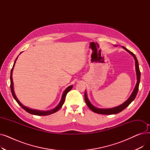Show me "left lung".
Instances as JSON below:
<instances>
[{
	"instance_id": "1",
	"label": "left lung",
	"mask_w": 150,
	"mask_h": 150,
	"mask_svg": "<svg viewBox=\"0 0 150 150\" xmlns=\"http://www.w3.org/2000/svg\"><path fill=\"white\" fill-rule=\"evenodd\" d=\"M116 46V45H115ZM123 48L126 50L129 53H130L132 56L133 57L134 59L135 60V67H136V76H137V83L136 84V86L134 89L132 93L131 94L130 97L128 98L127 101H125L124 103L119 106L112 108H108V109H102V108H96V106H94L89 101L88 99V96H87V92L85 91L84 93V99L86 104H87L88 106L90 108L91 110L94 112L97 113V114H105V115H111V114H116L117 113H119L121 111H122L124 109H125L131 103V102L135 99L137 93L139 90V86L140 83V72L139 70V63L136 57L135 56V54L129 50H128L127 49H126L125 47H122Z\"/></svg>"
}]
</instances>
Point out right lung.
<instances>
[{"mask_svg":"<svg viewBox=\"0 0 150 150\" xmlns=\"http://www.w3.org/2000/svg\"><path fill=\"white\" fill-rule=\"evenodd\" d=\"M22 53V52H21ZM20 53V54H21ZM18 57L16 58V59L14 62V64H13V68L11 69V75H10V83H11V84H10V88H11V93H12V95L14 97V98L15 99V100L17 101V103L23 109L25 110V111H26L27 112L31 114H33V115H50V114H53L54 112H57L58 110L62 107V106L63 105V104H64V101H65V98H66V96L67 95V93L72 89L73 88V85H71L70 86H69L68 88H67L65 91H64V92H63L62 95V97H61V101L59 103V104L57 105V106L56 108H54V109H51V110H49V111H40V110H37V109H31V108H29L25 106H24L23 105H22L20 101L18 99L16 96V94L14 93V86H13V78H12V75H13V69H14V65H15V63H16V61L17 59H18Z\"/></svg>","mask_w":150,"mask_h":150,"instance_id":"add662e5","label":"right lung"}]
</instances>
